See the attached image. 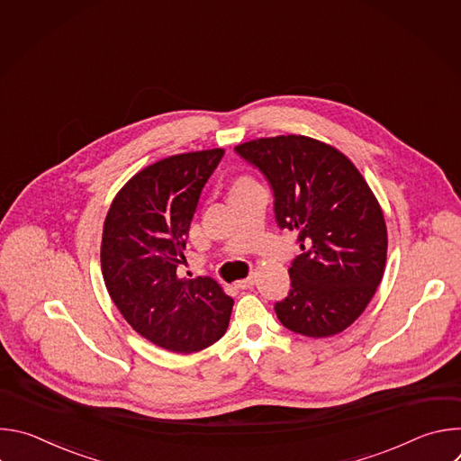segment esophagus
I'll return each instance as SVG.
<instances>
[{"mask_svg":"<svg viewBox=\"0 0 461 461\" xmlns=\"http://www.w3.org/2000/svg\"><path fill=\"white\" fill-rule=\"evenodd\" d=\"M253 285H255V276H249V277H246V279L235 283V286L240 288V290H248V288H251Z\"/></svg>","mask_w":461,"mask_h":461,"instance_id":"obj_1","label":"esophagus"}]
</instances>
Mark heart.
I'll return each mask as SVG.
<instances>
[{"mask_svg":"<svg viewBox=\"0 0 461 461\" xmlns=\"http://www.w3.org/2000/svg\"><path fill=\"white\" fill-rule=\"evenodd\" d=\"M244 182H246V180H244Z\"/></svg>","mask_w":461,"mask_h":461,"instance_id":"1","label":"heart"}]
</instances>
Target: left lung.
I'll use <instances>...</instances> for the list:
<instances>
[{
    "instance_id": "1",
    "label": "left lung",
    "mask_w": 461,
    "mask_h": 461,
    "mask_svg": "<svg viewBox=\"0 0 461 461\" xmlns=\"http://www.w3.org/2000/svg\"><path fill=\"white\" fill-rule=\"evenodd\" d=\"M235 153L268 180L277 226L299 233L277 319L308 338L343 332L374 297L386 260V226L368 184L336 148L301 135L251 140Z\"/></svg>"
}]
</instances>
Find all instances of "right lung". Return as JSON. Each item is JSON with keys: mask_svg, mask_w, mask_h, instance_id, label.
<instances>
[{"mask_svg": "<svg viewBox=\"0 0 461 461\" xmlns=\"http://www.w3.org/2000/svg\"><path fill=\"white\" fill-rule=\"evenodd\" d=\"M224 149L182 153L131 178L109 208L102 274L123 319L148 341L176 354L219 341L233 299L210 277H178L185 237L203 187Z\"/></svg>", "mask_w": 461, "mask_h": 461, "instance_id": "right-lung-1", "label": "right lung"}]
</instances>
